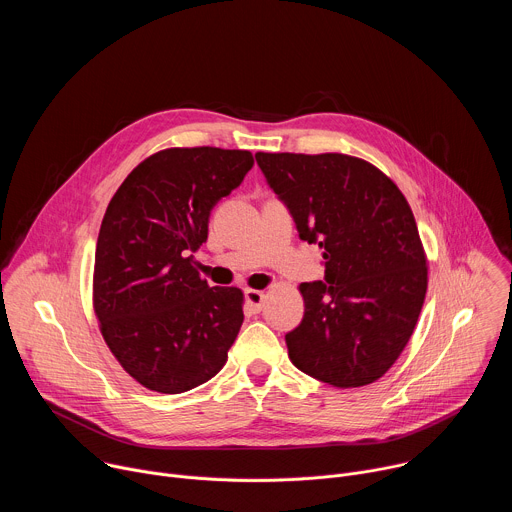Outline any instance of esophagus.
Returning <instances> with one entry per match:
<instances>
[{
    "mask_svg": "<svg viewBox=\"0 0 512 512\" xmlns=\"http://www.w3.org/2000/svg\"><path fill=\"white\" fill-rule=\"evenodd\" d=\"M245 300H247V308L253 312V314H257V312H261V308H263V300H265V294L261 289H245Z\"/></svg>",
    "mask_w": 512,
    "mask_h": 512,
    "instance_id": "34e87169",
    "label": "esophagus"
}]
</instances>
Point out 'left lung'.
<instances>
[{"label":"left lung","mask_w":512,"mask_h":512,"mask_svg":"<svg viewBox=\"0 0 512 512\" xmlns=\"http://www.w3.org/2000/svg\"><path fill=\"white\" fill-rule=\"evenodd\" d=\"M255 160L326 265V283L298 287L306 312L285 334L289 360L338 389L379 381L407 346L427 289V255L407 198L354 156L257 152Z\"/></svg>","instance_id":"1"}]
</instances>
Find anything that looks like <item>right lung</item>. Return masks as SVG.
<instances>
[{
    "instance_id": "right-lung-1",
    "label": "right lung",
    "mask_w": 512,
    "mask_h": 512,
    "mask_svg": "<svg viewBox=\"0 0 512 512\" xmlns=\"http://www.w3.org/2000/svg\"><path fill=\"white\" fill-rule=\"evenodd\" d=\"M253 166L247 150L168 148L137 164L103 216L93 308L123 367L150 391H190L225 367L241 324L239 287H210L194 255L214 204Z\"/></svg>"
}]
</instances>
